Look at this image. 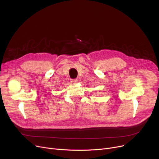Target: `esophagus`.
I'll return each mask as SVG.
<instances>
[{"label":"esophagus","mask_w":159,"mask_h":159,"mask_svg":"<svg viewBox=\"0 0 159 159\" xmlns=\"http://www.w3.org/2000/svg\"><path fill=\"white\" fill-rule=\"evenodd\" d=\"M71 80L72 83H77V82H78V80H77V79H71Z\"/></svg>","instance_id":"obj_1"}]
</instances>
